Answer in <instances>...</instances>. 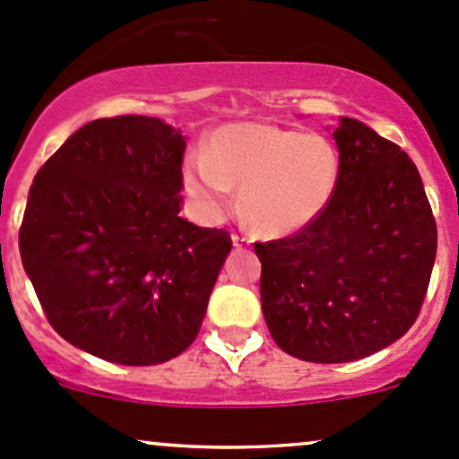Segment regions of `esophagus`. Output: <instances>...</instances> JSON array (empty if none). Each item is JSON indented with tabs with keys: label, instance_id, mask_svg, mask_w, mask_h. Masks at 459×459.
Masks as SVG:
<instances>
[{
	"label": "esophagus",
	"instance_id": "obj_1",
	"mask_svg": "<svg viewBox=\"0 0 459 459\" xmlns=\"http://www.w3.org/2000/svg\"><path fill=\"white\" fill-rule=\"evenodd\" d=\"M231 243H234V247H247L251 240L243 234H231Z\"/></svg>",
	"mask_w": 459,
	"mask_h": 459
}]
</instances>
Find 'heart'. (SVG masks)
<instances>
[{"label":"heart","mask_w":459,"mask_h":459,"mask_svg":"<svg viewBox=\"0 0 459 459\" xmlns=\"http://www.w3.org/2000/svg\"><path fill=\"white\" fill-rule=\"evenodd\" d=\"M342 179V157L328 137L269 122H231L212 131L204 155L184 164V184L210 221L234 210L267 238L308 228L324 214Z\"/></svg>","instance_id":"heart-1"}]
</instances>
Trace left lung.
<instances>
[{"instance_id":"left-lung-1","label":"left lung","mask_w":459,"mask_h":459,"mask_svg":"<svg viewBox=\"0 0 459 459\" xmlns=\"http://www.w3.org/2000/svg\"><path fill=\"white\" fill-rule=\"evenodd\" d=\"M333 137L342 179L324 214L255 243L271 337L313 363L357 361L401 339L420 313L437 247L407 152L354 117H342Z\"/></svg>"}]
</instances>
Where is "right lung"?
Segmentation results:
<instances>
[{"label": "right lung", "mask_w": 459, "mask_h": 459, "mask_svg": "<svg viewBox=\"0 0 459 459\" xmlns=\"http://www.w3.org/2000/svg\"><path fill=\"white\" fill-rule=\"evenodd\" d=\"M186 137L160 117L93 120L34 177L22 263L48 322L120 366H157L199 334L231 249L181 219Z\"/></svg>", "instance_id": "obj_1"}]
</instances>
